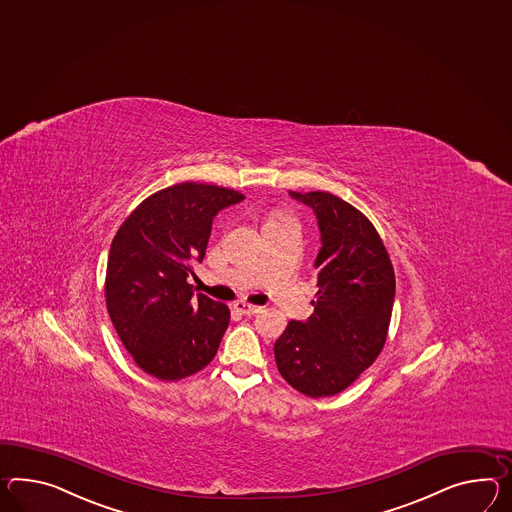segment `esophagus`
<instances>
[{
    "mask_svg": "<svg viewBox=\"0 0 512 512\" xmlns=\"http://www.w3.org/2000/svg\"><path fill=\"white\" fill-rule=\"evenodd\" d=\"M233 309L238 312V314H257V312L261 311V307H257V305H251V303H246V301H237L235 305H233Z\"/></svg>",
    "mask_w": 512,
    "mask_h": 512,
    "instance_id": "1",
    "label": "esophagus"
}]
</instances>
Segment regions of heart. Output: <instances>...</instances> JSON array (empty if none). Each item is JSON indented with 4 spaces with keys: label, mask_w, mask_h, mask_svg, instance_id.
I'll use <instances>...</instances> for the list:
<instances>
[{
    "label": "heart",
    "mask_w": 512,
    "mask_h": 512,
    "mask_svg": "<svg viewBox=\"0 0 512 512\" xmlns=\"http://www.w3.org/2000/svg\"><path fill=\"white\" fill-rule=\"evenodd\" d=\"M283 218H287L283 212H270V216H268V222H277V220H283ZM268 222H266V224H268Z\"/></svg>",
    "instance_id": "obj_1"
}]
</instances>
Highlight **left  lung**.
I'll return each mask as SVG.
<instances>
[{"mask_svg":"<svg viewBox=\"0 0 512 512\" xmlns=\"http://www.w3.org/2000/svg\"><path fill=\"white\" fill-rule=\"evenodd\" d=\"M290 196L316 212L322 250L314 312L307 322H288L275 340V364L290 387L325 398L346 390L379 357L396 277L383 240L359 209L322 190Z\"/></svg>","mask_w":512,"mask_h":512,"instance_id":"8db88e82","label":"left lung"}]
</instances>
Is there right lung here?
<instances>
[{"label": "right lung", "instance_id": "obj_1", "mask_svg": "<svg viewBox=\"0 0 512 512\" xmlns=\"http://www.w3.org/2000/svg\"><path fill=\"white\" fill-rule=\"evenodd\" d=\"M244 196L233 188L185 181L163 188L116 231L105 274L114 329L138 368L161 381L198 374L214 359L229 307L194 296L188 274L203 261L212 218Z\"/></svg>", "mask_w": 512, "mask_h": 512}]
</instances>
